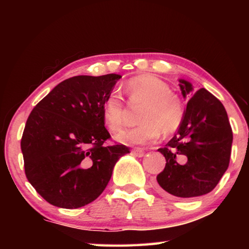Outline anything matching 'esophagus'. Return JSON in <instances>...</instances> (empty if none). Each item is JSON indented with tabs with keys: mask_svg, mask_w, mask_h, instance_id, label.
Wrapping results in <instances>:
<instances>
[{
	"mask_svg": "<svg viewBox=\"0 0 249 249\" xmlns=\"http://www.w3.org/2000/svg\"><path fill=\"white\" fill-rule=\"evenodd\" d=\"M132 153H133V155L137 156V157H142V156L145 155V151L142 150V148H134L132 150Z\"/></svg>",
	"mask_w": 249,
	"mask_h": 249,
	"instance_id": "1",
	"label": "esophagus"
}]
</instances>
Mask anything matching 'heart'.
I'll return each instance as SVG.
<instances>
[{
  "mask_svg": "<svg viewBox=\"0 0 249 249\" xmlns=\"http://www.w3.org/2000/svg\"><path fill=\"white\" fill-rule=\"evenodd\" d=\"M125 91L133 102L145 103L140 114L142 123L116 135V140L126 145H142L155 141L160 133L171 135L180 128L184 119V105L171 87L155 75L144 74L129 79ZM125 107L121 96L112 92L105 99L102 114L105 124L113 133L124 126Z\"/></svg>",
  "mask_w": 249,
  "mask_h": 249,
  "instance_id": "1",
  "label": "heart"
}]
</instances>
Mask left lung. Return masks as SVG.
<instances>
[{
  "label": "left lung",
  "instance_id": "left-lung-1",
  "mask_svg": "<svg viewBox=\"0 0 249 249\" xmlns=\"http://www.w3.org/2000/svg\"><path fill=\"white\" fill-rule=\"evenodd\" d=\"M183 98L191 96L175 136L159 148L166 166L157 182L170 195L191 199L216 187L229 168L233 132L225 107L208 90L193 94L190 82L179 80Z\"/></svg>",
  "mask_w": 249,
  "mask_h": 249
}]
</instances>
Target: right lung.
I'll list each match as a JSON object with an SVG mask.
<instances>
[{"instance_id": "1", "label": "right lung", "mask_w": 249, "mask_h": 249, "mask_svg": "<svg viewBox=\"0 0 249 249\" xmlns=\"http://www.w3.org/2000/svg\"><path fill=\"white\" fill-rule=\"evenodd\" d=\"M121 78H69L29 114L20 141L25 175L48 203L64 209L91 203L104 191L117 160L129 153L125 145H104L111 135L102 107Z\"/></svg>"}]
</instances>
